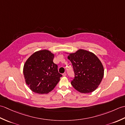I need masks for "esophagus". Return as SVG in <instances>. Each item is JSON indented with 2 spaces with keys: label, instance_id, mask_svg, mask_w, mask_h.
I'll use <instances>...</instances> for the list:
<instances>
[{
  "label": "esophagus",
  "instance_id": "1",
  "mask_svg": "<svg viewBox=\"0 0 125 125\" xmlns=\"http://www.w3.org/2000/svg\"><path fill=\"white\" fill-rule=\"evenodd\" d=\"M63 76H67V73H63Z\"/></svg>",
  "mask_w": 125,
  "mask_h": 125
}]
</instances>
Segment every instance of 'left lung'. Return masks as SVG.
<instances>
[{"mask_svg":"<svg viewBox=\"0 0 125 125\" xmlns=\"http://www.w3.org/2000/svg\"><path fill=\"white\" fill-rule=\"evenodd\" d=\"M67 54L75 74V78L71 82L73 86L82 94L94 91L104 75V69L100 60L93 52L82 49Z\"/></svg>","mask_w":125,"mask_h":125,"instance_id":"1","label":"left lung"}]
</instances>
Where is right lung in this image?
Returning <instances> with one entry per match:
<instances>
[{"label": "right lung", "mask_w": 125, "mask_h": 125, "mask_svg": "<svg viewBox=\"0 0 125 125\" xmlns=\"http://www.w3.org/2000/svg\"><path fill=\"white\" fill-rule=\"evenodd\" d=\"M54 54L48 50L37 51L26 61L23 68L25 82L31 91L47 94L55 88L62 75L53 62Z\"/></svg>", "instance_id": "1"}]
</instances>
